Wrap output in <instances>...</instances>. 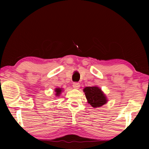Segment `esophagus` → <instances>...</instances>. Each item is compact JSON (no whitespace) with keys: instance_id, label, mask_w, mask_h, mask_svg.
Instances as JSON below:
<instances>
[{"instance_id":"obj_1","label":"esophagus","mask_w":149,"mask_h":149,"mask_svg":"<svg viewBox=\"0 0 149 149\" xmlns=\"http://www.w3.org/2000/svg\"><path fill=\"white\" fill-rule=\"evenodd\" d=\"M73 87L74 88H76V89H78L80 87V84L79 83H77V82H75V83H73Z\"/></svg>"}]
</instances>
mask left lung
<instances>
[{"instance_id": "obj_1", "label": "left lung", "mask_w": 149, "mask_h": 149, "mask_svg": "<svg viewBox=\"0 0 149 149\" xmlns=\"http://www.w3.org/2000/svg\"><path fill=\"white\" fill-rule=\"evenodd\" d=\"M88 102L93 107H100L107 102V99L100 89L97 86L86 87L84 89Z\"/></svg>"}]
</instances>
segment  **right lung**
I'll use <instances>...</instances> for the list:
<instances>
[{"instance_id":"1","label":"right lung","mask_w":149,"mask_h":149,"mask_svg":"<svg viewBox=\"0 0 149 149\" xmlns=\"http://www.w3.org/2000/svg\"><path fill=\"white\" fill-rule=\"evenodd\" d=\"M55 91L56 92V95H57V96H59V95H60V93H61V88H56Z\"/></svg>"}]
</instances>
